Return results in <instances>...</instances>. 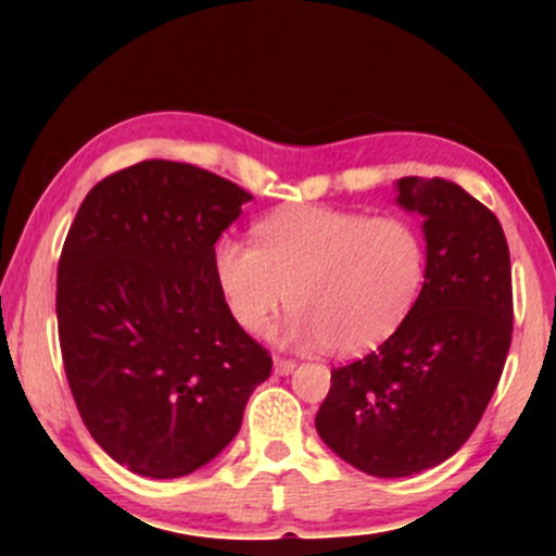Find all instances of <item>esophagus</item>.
I'll use <instances>...</instances> for the list:
<instances>
[{
  "label": "esophagus",
  "instance_id": "esophagus-1",
  "mask_svg": "<svg viewBox=\"0 0 556 556\" xmlns=\"http://www.w3.org/2000/svg\"><path fill=\"white\" fill-rule=\"evenodd\" d=\"M295 366H298V363L292 358H274V371H277V374L295 371Z\"/></svg>",
  "mask_w": 556,
  "mask_h": 556
}]
</instances>
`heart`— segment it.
<instances>
[{
  "label": "heart",
  "instance_id": "obj_1",
  "mask_svg": "<svg viewBox=\"0 0 556 556\" xmlns=\"http://www.w3.org/2000/svg\"><path fill=\"white\" fill-rule=\"evenodd\" d=\"M256 245L216 240L214 279L229 314L264 337L287 305V340L334 355L379 348L416 308L429 274L424 232L402 216L334 206L279 208L258 222Z\"/></svg>",
  "mask_w": 556,
  "mask_h": 556
}]
</instances>
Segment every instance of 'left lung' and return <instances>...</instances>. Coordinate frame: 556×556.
<instances>
[{
	"mask_svg": "<svg viewBox=\"0 0 556 556\" xmlns=\"http://www.w3.org/2000/svg\"><path fill=\"white\" fill-rule=\"evenodd\" d=\"M424 216L429 274L407 321L366 358L331 368L318 437L368 476L444 463L486 410L513 342V269L500 219L460 185L402 177Z\"/></svg>",
	"mask_w": 556,
	"mask_h": 556,
	"instance_id": "8db88e82",
	"label": "left lung"
}]
</instances>
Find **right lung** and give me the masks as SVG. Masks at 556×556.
I'll return each mask as SVG.
<instances>
[{"label":"right lung","mask_w":556,"mask_h":556,"mask_svg":"<svg viewBox=\"0 0 556 556\" xmlns=\"http://www.w3.org/2000/svg\"><path fill=\"white\" fill-rule=\"evenodd\" d=\"M193 164L114 172L80 203L56 266V327L75 405L96 444L138 476L214 460L269 379V350L229 314L214 242L251 201Z\"/></svg>","instance_id":"1"}]
</instances>
